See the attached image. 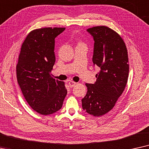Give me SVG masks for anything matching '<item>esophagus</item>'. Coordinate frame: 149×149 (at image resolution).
I'll list each match as a JSON object with an SVG mask.
<instances>
[{"label":"esophagus","mask_w":149,"mask_h":149,"mask_svg":"<svg viewBox=\"0 0 149 149\" xmlns=\"http://www.w3.org/2000/svg\"><path fill=\"white\" fill-rule=\"evenodd\" d=\"M76 84H77V83L73 82V81H69V86H70V87L75 86H76Z\"/></svg>","instance_id":"obj_1"}]
</instances>
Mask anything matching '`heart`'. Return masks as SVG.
<instances>
[{"label":"heart","mask_w":149,"mask_h":149,"mask_svg":"<svg viewBox=\"0 0 149 149\" xmlns=\"http://www.w3.org/2000/svg\"><path fill=\"white\" fill-rule=\"evenodd\" d=\"M80 43H80H80H78V44H80Z\"/></svg>","instance_id":"obj_1"}]
</instances>
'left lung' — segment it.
I'll list each match as a JSON object with an SVG mask.
<instances>
[{
	"instance_id": "obj_1",
	"label": "left lung",
	"mask_w": 149,
	"mask_h": 149,
	"mask_svg": "<svg viewBox=\"0 0 149 149\" xmlns=\"http://www.w3.org/2000/svg\"><path fill=\"white\" fill-rule=\"evenodd\" d=\"M95 41L93 62L99 67L95 84H86L82 108L94 116L112 110L125 90L129 76L127 49L119 35L106 26L87 29Z\"/></svg>"
}]
</instances>
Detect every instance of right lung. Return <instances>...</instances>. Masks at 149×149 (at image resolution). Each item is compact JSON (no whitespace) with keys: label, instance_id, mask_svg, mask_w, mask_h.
<instances>
[{"label":"right lung","instance_id":"add662e5","mask_svg":"<svg viewBox=\"0 0 149 149\" xmlns=\"http://www.w3.org/2000/svg\"><path fill=\"white\" fill-rule=\"evenodd\" d=\"M65 29L33 30L21 47L16 66L17 82L29 106L42 115L60 110L67 93L65 82L55 80L51 74L56 60L54 39Z\"/></svg>","mask_w":149,"mask_h":149}]
</instances>
